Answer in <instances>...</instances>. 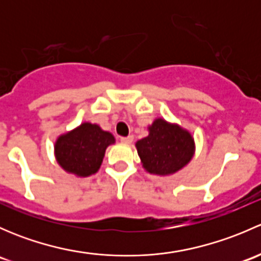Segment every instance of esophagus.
Returning a JSON list of instances; mask_svg holds the SVG:
<instances>
[{
    "label": "esophagus",
    "instance_id": "1",
    "mask_svg": "<svg viewBox=\"0 0 261 261\" xmlns=\"http://www.w3.org/2000/svg\"><path fill=\"white\" fill-rule=\"evenodd\" d=\"M120 140H121V143H123V144H130V143H133L134 136H133V135H128V136H121Z\"/></svg>",
    "mask_w": 261,
    "mask_h": 261
}]
</instances>
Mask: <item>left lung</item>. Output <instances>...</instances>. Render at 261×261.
<instances>
[{
	"mask_svg": "<svg viewBox=\"0 0 261 261\" xmlns=\"http://www.w3.org/2000/svg\"><path fill=\"white\" fill-rule=\"evenodd\" d=\"M144 168L154 174H172L192 159L194 141L188 131L158 118L149 127V135L136 143Z\"/></svg>",
	"mask_w": 261,
	"mask_h": 261,
	"instance_id": "left-lung-1",
	"label": "left lung"
}]
</instances>
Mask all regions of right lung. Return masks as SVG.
Here are the masks:
<instances>
[{"mask_svg": "<svg viewBox=\"0 0 261 261\" xmlns=\"http://www.w3.org/2000/svg\"><path fill=\"white\" fill-rule=\"evenodd\" d=\"M114 143L112 134L93 123L84 122L58 139L55 154L58 163L67 172L78 177H88L99 169L106 147Z\"/></svg>", "mask_w": 261, "mask_h": 261, "instance_id": "add662e5", "label": "right lung"}]
</instances>
